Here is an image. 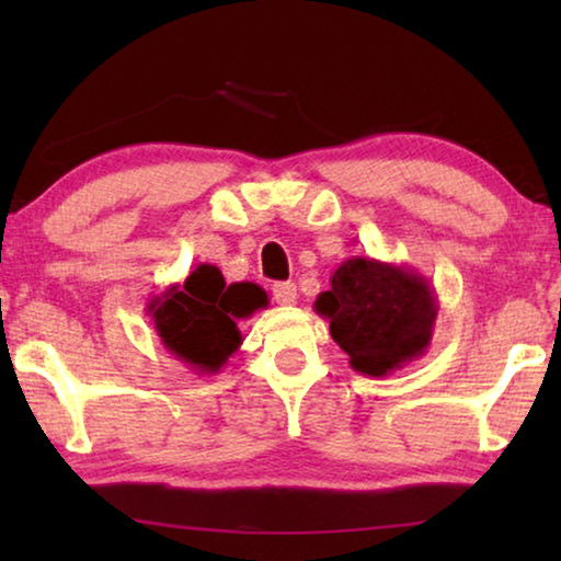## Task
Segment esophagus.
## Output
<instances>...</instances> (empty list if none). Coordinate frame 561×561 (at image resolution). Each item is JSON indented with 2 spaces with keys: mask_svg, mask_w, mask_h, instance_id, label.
Wrapping results in <instances>:
<instances>
[{
  "mask_svg": "<svg viewBox=\"0 0 561 561\" xmlns=\"http://www.w3.org/2000/svg\"><path fill=\"white\" fill-rule=\"evenodd\" d=\"M272 297L282 307H291L294 301H297V284L294 282H277L272 287Z\"/></svg>",
  "mask_w": 561,
  "mask_h": 561,
  "instance_id": "esophagus-1",
  "label": "esophagus"
}]
</instances>
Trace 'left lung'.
I'll return each instance as SVG.
<instances>
[{"label":"left lung","instance_id":"1","mask_svg":"<svg viewBox=\"0 0 561 561\" xmlns=\"http://www.w3.org/2000/svg\"><path fill=\"white\" fill-rule=\"evenodd\" d=\"M314 309L329 319L351 368L381 378L428 351L438 297L415 270L356 254L331 274V289L319 294Z\"/></svg>","mask_w":561,"mask_h":561}]
</instances>
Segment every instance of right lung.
Here are the masks:
<instances>
[{
  "label": "right lung",
  "instance_id": "obj_1",
  "mask_svg": "<svg viewBox=\"0 0 561 561\" xmlns=\"http://www.w3.org/2000/svg\"><path fill=\"white\" fill-rule=\"evenodd\" d=\"M267 304V291L257 284H227L215 264H197L183 284H170L148 301V317L170 354L197 374H217L242 344L237 321Z\"/></svg>",
  "mask_w": 561,
  "mask_h": 561
}]
</instances>
